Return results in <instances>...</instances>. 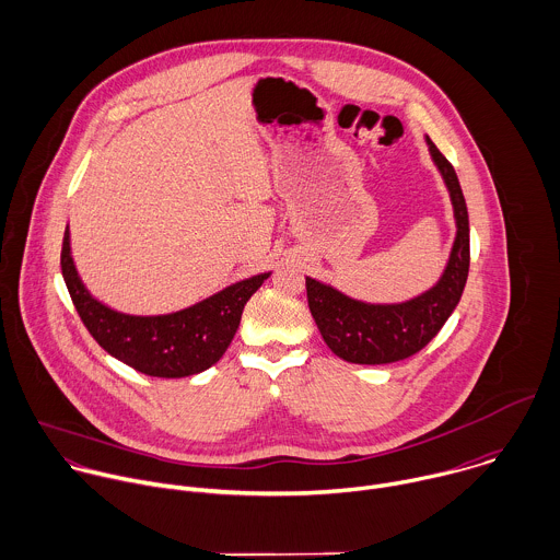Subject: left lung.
Here are the masks:
<instances>
[{
  "mask_svg": "<svg viewBox=\"0 0 560 560\" xmlns=\"http://www.w3.org/2000/svg\"><path fill=\"white\" fill-rule=\"evenodd\" d=\"M430 156L450 190L456 219V238L447 267L425 293L401 304H368L352 300L330 284L306 278L313 319L326 346L357 365H386L423 350L460 302L469 273V214L456 172L425 137Z\"/></svg>",
  "mask_w": 560,
  "mask_h": 560,
  "instance_id": "8db88e82",
  "label": "left lung"
}]
</instances>
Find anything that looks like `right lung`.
Instances as JSON below:
<instances>
[{
  "label": "right lung",
  "instance_id": "1",
  "mask_svg": "<svg viewBox=\"0 0 560 560\" xmlns=\"http://www.w3.org/2000/svg\"><path fill=\"white\" fill-rule=\"evenodd\" d=\"M62 278L91 337L117 361L154 377H185L212 368L228 350L247 300L271 276L258 273L170 315H126L95 300L82 284L65 230Z\"/></svg>",
  "mask_w": 560,
  "mask_h": 560
}]
</instances>
